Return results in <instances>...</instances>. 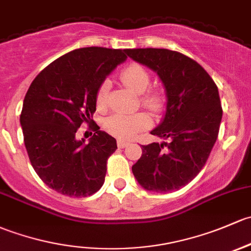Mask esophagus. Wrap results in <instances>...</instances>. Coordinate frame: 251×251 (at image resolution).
Returning a JSON list of instances; mask_svg holds the SVG:
<instances>
[{
    "mask_svg": "<svg viewBox=\"0 0 251 251\" xmlns=\"http://www.w3.org/2000/svg\"><path fill=\"white\" fill-rule=\"evenodd\" d=\"M130 144V142L128 141H124V139H119L118 141V147L119 148H126Z\"/></svg>",
    "mask_w": 251,
    "mask_h": 251,
    "instance_id": "34e87169",
    "label": "esophagus"
}]
</instances>
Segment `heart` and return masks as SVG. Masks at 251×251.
I'll use <instances>...</instances> for the list:
<instances>
[{
	"label": "heart",
	"mask_w": 251,
	"mask_h": 251,
	"mask_svg": "<svg viewBox=\"0 0 251 251\" xmlns=\"http://www.w3.org/2000/svg\"><path fill=\"white\" fill-rule=\"evenodd\" d=\"M123 83L131 90L141 94V103L152 112H161L165 105V95L157 89H148L150 84V75L141 63L132 62L123 68L120 73ZM110 84L103 80L96 91V105L99 109H104L108 103ZM151 125V118L147 113H136L132 115L113 114L103 123V128L108 133L120 139L132 138L137 133Z\"/></svg>",
	"instance_id": "obj_1"
}]
</instances>
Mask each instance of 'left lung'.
<instances>
[{
	"label": "left lung",
	"instance_id": "1",
	"mask_svg": "<svg viewBox=\"0 0 251 251\" xmlns=\"http://www.w3.org/2000/svg\"><path fill=\"white\" fill-rule=\"evenodd\" d=\"M125 51L157 72L168 100L165 119L150 132L168 142L142 146L143 154L132 172L149 191H176L201 172L218 138L223 117L218 86L199 62L181 52L156 48Z\"/></svg>",
	"mask_w": 251,
	"mask_h": 251
}]
</instances>
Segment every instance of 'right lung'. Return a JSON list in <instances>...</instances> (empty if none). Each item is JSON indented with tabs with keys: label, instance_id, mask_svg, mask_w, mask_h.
Here are the masks:
<instances>
[{
	"label": "right lung",
	"instance_id": "1",
	"mask_svg": "<svg viewBox=\"0 0 251 251\" xmlns=\"http://www.w3.org/2000/svg\"><path fill=\"white\" fill-rule=\"evenodd\" d=\"M125 49L88 47L72 50L41 71L24 100L20 124L28 159L50 189L70 197H88L104 183L117 141L92 120L100 84L120 62ZM88 123L89 145L75 133Z\"/></svg>",
	"mask_w": 251,
	"mask_h": 251
}]
</instances>
